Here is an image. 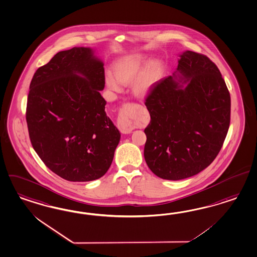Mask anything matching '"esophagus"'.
Segmentation results:
<instances>
[{
	"label": "esophagus",
	"mask_w": 257,
	"mask_h": 257,
	"mask_svg": "<svg viewBox=\"0 0 257 257\" xmlns=\"http://www.w3.org/2000/svg\"><path fill=\"white\" fill-rule=\"evenodd\" d=\"M118 128L122 133H131L132 132V127L131 125V121L127 114V109L125 107H123L118 115L117 120Z\"/></svg>",
	"instance_id": "obj_1"
}]
</instances>
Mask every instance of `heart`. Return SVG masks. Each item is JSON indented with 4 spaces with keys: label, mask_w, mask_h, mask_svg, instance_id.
Returning <instances> with one entry per match:
<instances>
[{
    "label": "heart",
    "mask_w": 257,
    "mask_h": 257,
    "mask_svg": "<svg viewBox=\"0 0 257 257\" xmlns=\"http://www.w3.org/2000/svg\"><path fill=\"white\" fill-rule=\"evenodd\" d=\"M162 70V64L159 60L149 62L143 53H132L125 55L112 66V72L105 75V83L108 88L118 92L120 84H130L132 81L133 93L137 96H144L154 86Z\"/></svg>",
    "instance_id": "obj_1"
}]
</instances>
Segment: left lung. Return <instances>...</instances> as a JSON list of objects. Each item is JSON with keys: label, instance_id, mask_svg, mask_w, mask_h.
Returning <instances> with one entry per match:
<instances>
[{"label": "left lung", "instance_id": "8db88e82", "mask_svg": "<svg viewBox=\"0 0 257 257\" xmlns=\"http://www.w3.org/2000/svg\"><path fill=\"white\" fill-rule=\"evenodd\" d=\"M179 57L177 74L157 81L145 102L151 117L145 130V160L167 180L188 178L209 166L230 125V93L219 68L197 52Z\"/></svg>", "mask_w": 257, "mask_h": 257}]
</instances>
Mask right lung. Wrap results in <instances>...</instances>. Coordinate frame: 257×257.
Instances as JSON below:
<instances>
[{
    "instance_id": "add662e5",
    "label": "right lung",
    "mask_w": 257,
    "mask_h": 257,
    "mask_svg": "<svg viewBox=\"0 0 257 257\" xmlns=\"http://www.w3.org/2000/svg\"><path fill=\"white\" fill-rule=\"evenodd\" d=\"M94 52L84 47L59 52L30 83L26 121L32 146L48 168L73 182L104 176L121 136L105 112L99 93L104 64Z\"/></svg>"
}]
</instances>
